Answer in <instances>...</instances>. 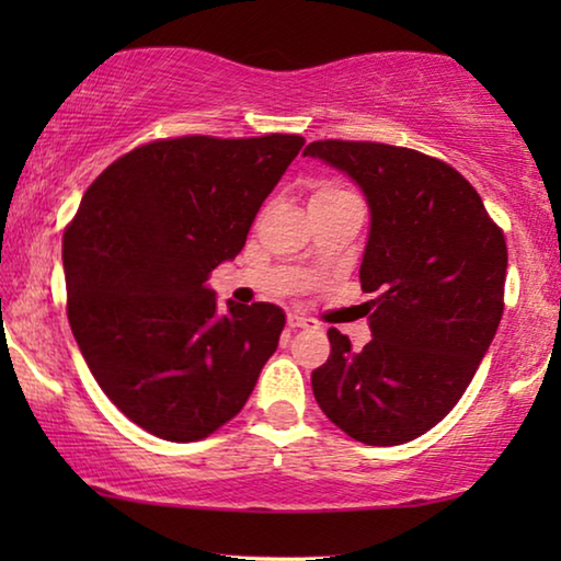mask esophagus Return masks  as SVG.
<instances>
[{"label":"esophagus","instance_id":"1","mask_svg":"<svg viewBox=\"0 0 561 561\" xmlns=\"http://www.w3.org/2000/svg\"><path fill=\"white\" fill-rule=\"evenodd\" d=\"M309 327H313L311 324V319H306V317H298V313H288V329H309Z\"/></svg>","mask_w":561,"mask_h":561}]
</instances>
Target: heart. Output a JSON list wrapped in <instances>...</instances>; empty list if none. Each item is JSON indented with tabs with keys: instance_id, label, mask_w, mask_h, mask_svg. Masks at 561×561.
<instances>
[{
	"instance_id": "heart-1",
	"label": "heart",
	"mask_w": 561,
	"mask_h": 561,
	"mask_svg": "<svg viewBox=\"0 0 561 561\" xmlns=\"http://www.w3.org/2000/svg\"><path fill=\"white\" fill-rule=\"evenodd\" d=\"M334 194H344V191H340V188H332V186H324V188H319L317 194H313V196H334Z\"/></svg>"
}]
</instances>
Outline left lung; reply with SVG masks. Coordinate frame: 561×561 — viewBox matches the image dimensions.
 <instances>
[{"label":"left lung","mask_w":561,"mask_h":561,"mask_svg":"<svg viewBox=\"0 0 561 561\" xmlns=\"http://www.w3.org/2000/svg\"><path fill=\"white\" fill-rule=\"evenodd\" d=\"M324 160L370 206L359 283L373 340L352 350L329 329L332 355L311 373L327 419L370 447L405 444L439 424L478 373L503 317L508 250L478 191L455 168L382 142L317 140Z\"/></svg>","instance_id":"obj_1"}]
</instances>
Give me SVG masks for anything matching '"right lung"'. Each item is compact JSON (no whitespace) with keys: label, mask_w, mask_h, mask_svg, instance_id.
<instances>
[{"label":"right lung","mask_w":561,"mask_h":561,"mask_svg":"<svg viewBox=\"0 0 561 561\" xmlns=\"http://www.w3.org/2000/svg\"><path fill=\"white\" fill-rule=\"evenodd\" d=\"M304 148L298 135H188L135 148L64 234L68 324L106 398L145 432L196 442L248 403L286 313L206 286Z\"/></svg>","instance_id":"obj_1"}]
</instances>
